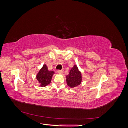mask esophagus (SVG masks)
<instances>
[{
  "label": "esophagus",
  "mask_w": 128,
  "mask_h": 128,
  "mask_svg": "<svg viewBox=\"0 0 128 128\" xmlns=\"http://www.w3.org/2000/svg\"><path fill=\"white\" fill-rule=\"evenodd\" d=\"M64 70H58V72L59 73V74H62Z\"/></svg>",
  "instance_id": "esophagus-1"
}]
</instances>
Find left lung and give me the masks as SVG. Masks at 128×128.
Here are the masks:
<instances>
[{
  "label": "left lung",
  "mask_w": 128,
  "mask_h": 128,
  "mask_svg": "<svg viewBox=\"0 0 128 128\" xmlns=\"http://www.w3.org/2000/svg\"><path fill=\"white\" fill-rule=\"evenodd\" d=\"M82 80V74L77 66L74 65L70 69L69 74L66 76L67 86L71 88H75L80 85Z\"/></svg>",
  "instance_id": "8db88e82"
}]
</instances>
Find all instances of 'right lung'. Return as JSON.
Returning <instances> with one entry per match:
<instances>
[{
  "label": "right lung",
  "mask_w": 128,
  "mask_h": 128,
  "mask_svg": "<svg viewBox=\"0 0 128 128\" xmlns=\"http://www.w3.org/2000/svg\"><path fill=\"white\" fill-rule=\"evenodd\" d=\"M54 73L52 70H48L47 66L44 64L36 75V78L40 83V86H46L51 83L52 76Z\"/></svg>",
  "instance_id": "right-lung-1"
}]
</instances>
